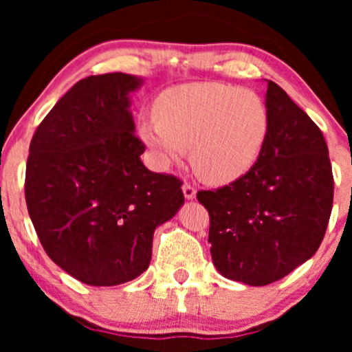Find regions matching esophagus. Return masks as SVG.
<instances>
[{"instance_id":"34e87169","label":"esophagus","mask_w":352,"mask_h":352,"mask_svg":"<svg viewBox=\"0 0 352 352\" xmlns=\"http://www.w3.org/2000/svg\"><path fill=\"white\" fill-rule=\"evenodd\" d=\"M182 190H184L185 199H188V200L195 199V195H197V188L193 187V185H190V184H184V187H182Z\"/></svg>"}]
</instances>
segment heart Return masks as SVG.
<instances>
[{
  "instance_id": "1",
  "label": "heart",
  "mask_w": 352,
  "mask_h": 352,
  "mask_svg": "<svg viewBox=\"0 0 352 352\" xmlns=\"http://www.w3.org/2000/svg\"><path fill=\"white\" fill-rule=\"evenodd\" d=\"M155 119L139 125L162 164L190 162L210 184H228L253 168L270 135L268 106L252 89L192 82L165 89L153 106Z\"/></svg>"
}]
</instances>
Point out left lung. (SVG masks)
Wrapping results in <instances>:
<instances>
[{
	"label": "left lung",
	"instance_id": "obj_1",
	"mask_svg": "<svg viewBox=\"0 0 352 352\" xmlns=\"http://www.w3.org/2000/svg\"><path fill=\"white\" fill-rule=\"evenodd\" d=\"M266 106L270 135L252 170L197 193L210 215L213 265L228 280L252 286L281 280L316 253L334 197L321 129L273 80Z\"/></svg>",
	"mask_w": 352,
	"mask_h": 352
}]
</instances>
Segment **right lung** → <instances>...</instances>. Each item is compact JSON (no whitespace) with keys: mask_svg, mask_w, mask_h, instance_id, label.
<instances>
[{"mask_svg":"<svg viewBox=\"0 0 352 352\" xmlns=\"http://www.w3.org/2000/svg\"><path fill=\"white\" fill-rule=\"evenodd\" d=\"M142 79L89 76L36 129L26 164L28 212L47 256L91 286L131 281L148 268L159 225L184 204L182 180L140 160L129 94Z\"/></svg>","mask_w":352,"mask_h":352,"instance_id":"1","label":"right lung"}]
</instances>
